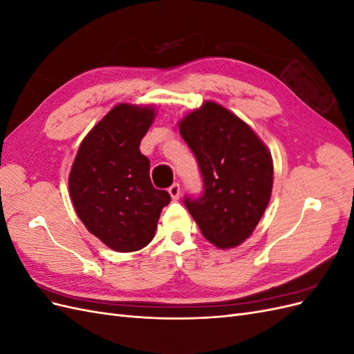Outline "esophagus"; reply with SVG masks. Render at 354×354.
<instances>
[{"label": "esophagus", "instance_id": "esophagus-1", "mask_svg": "<svg viewBox=\"0 0 354 354\" xmlns=\"http://www.w3.org/2000/svg\"><path fill=\"white\" fill-rule=\"evenodd\" d=\"M168 192H169V195H171V198H173L174 201H177V199L180 198V194H181V189H180V185H178V183H174V185H171V186L168 187Z\"/></svg>", "mask_w": 354, "mask_h": 354}]
</instances>
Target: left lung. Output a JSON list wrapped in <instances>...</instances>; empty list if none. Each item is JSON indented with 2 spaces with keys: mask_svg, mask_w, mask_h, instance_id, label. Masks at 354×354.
Masks as SVG:
<instances>
[{
  "mask_svg": "<svg viewBox=\"0 0 354 354\" xmlns=\"http://www.w3.org/2000/svg\"><path fill=\"white\" fill-rule=\"evenodd\" d=\"M180 134L194 152L203 192L185 196V205L203 238L233 248L254 232L269 205L273 162L251 128L223 106L207 102L180 122Z\"/></svg>",
  "mask_w": 354,
  "mask_h": 354,
  "instance_id": "1",
  "label": "left lung"
}]
</instances>
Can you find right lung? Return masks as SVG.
<instances>
[{
  "label": "right lung",
  "instance_id": "right-lung-1",
  "mask_svg": "<svg viewBox=\"0 0 354 354\" xmlns=\"http://www.w3.org/2000/svg\"><path fill=\"white\" fill-rule=\"evenodd\" d=\"M152 108L121 103L84 138L69 174V192L84 226L118 252L142 250L155 236L171 196L155 189L140 142Z\"/></svg>",
  "mask_w": 354,
  "mask_h": 354
}]
</instances>
